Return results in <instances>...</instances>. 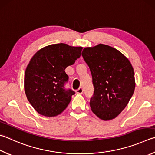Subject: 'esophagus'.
Returning a JSON list of instances; mask_svg holds the SVG:
<instances>
[{
  "instance_id": "obj_1",
  "label": "esophagus",
  "mask_w": 155,
  "mask_h": 155,
  "mask_svg": "<svg viewBox=\"0 0 155 155\" xmlns=\"http://www.w3.org/2000/svg\"><path fill=\"white\" fill-rule=\"evenodd\" d=\"M76 92H77V94H82L83 93V89L82 87H79V88L76 91Z\"/></svg>"
}]
</instances>
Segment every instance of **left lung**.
<instances>
[{
    "mask_svg": "<svg viewBox=\"0 0 155 155\" xmlns=\"http://www.w3.org/2000/svg\"><path fill=\"white\" fill-rule=\"evenodd\" d=\"M82 56L89 67L94 92L89 104L94 113L104 120L116 118L134 94V68L119 50L99 44L83 50Z\"/></svg>",
    "mask_w": 155,
    "mask_h": 155,
    "instance_id": "obj_1",
    "label": "left lung"
}]
</instances>
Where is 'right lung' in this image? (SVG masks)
<instances>
[{"mask_svg":"<svg viewBox=\"0 0 155 155\" xmlns=\"http://www.w3.org/2000/svg\"><path fill=\"white\" fill-rule=\"evenodd\" d=\"M83 47L64 43L50 45L38 51L25 71L24 90L35 110L45 117H55L66 108L75 93L66 89L65 69L80 58Z\"/></svg>","mask_w":155,"mask_h":155,"instance_id":"right-lung-1","label":"right lung"}]
</instances>
